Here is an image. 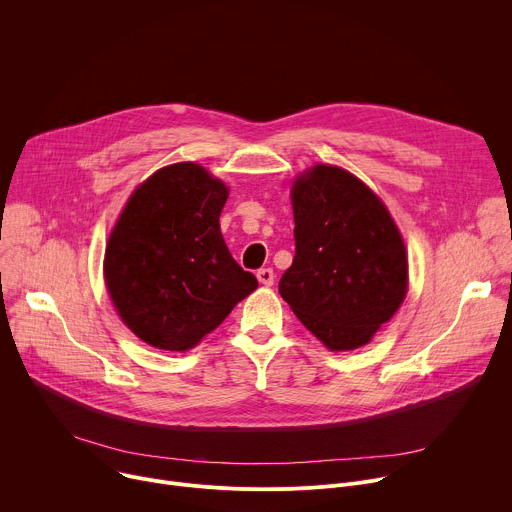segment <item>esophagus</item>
<instances>
[{
    "label": "esophagus",
    "mask_w": 512,
    "mask_h": 512,
    "mask_svg": "<svg viewBox=\"0 0 512 512\" xmlns=\"http://www.w3.org/2000/svg\"><path fill=\"white\" fill-rule=\"evenodd\" d=\"M257 279H259V283H263V285H273V279H275V275H273V269L271 267H263V269H259L257 271Z\"/></svg>",
    "instance_id": "obj_1"
}]
</instances>
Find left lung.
<instances>
[{
	"label": "left lung",
	"instance_id": "1",
	"mask_svg": "<svg viewBox=\"0 0 512 512\" xmlns=\"http://www.w3.org/2000/svg\"><path fill=\"white\" fill-rule=\"evenodd\" d=\"M296 257L279 294L330 350L371 342L407 294V253L383 200L350 172L318 164L291 186Z\"/></svg>",
	"mask_w": 512,
	"mask_h": 512
}]
</instances>
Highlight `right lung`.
Listing matches in <instances>:
<instances>
[{"mask_svg":"<svg viewBox=\"0 0 512 512\" xmlns=\"http://www.w3.org/2000/svg\"><path fill=\"white\" fill-rule=\"evenodd\" d=\"M225 182L194 162L154 172L129 196L105 249V283L125 326L160 350L194 348L257 289L223 233Z\"/></svg>","mask_w":512,"mask_h":512,"instance_id":"obj_1","label":"right lung"}]
</instances>
